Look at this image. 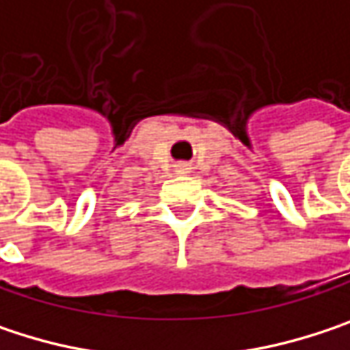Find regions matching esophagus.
<instances>
[{"label":"esophagus","mask_w":350,"mask_h":350,"mask_svg":"<svg viewBox=\"0 0 350 350\" xmlns=\"http://www.w3.org/2000/svg\"><path fill=\"white\" fill-rule=\"evenodd\" d=\"M174 172L178 176H186L192 172V166L190 164H186V162H178V164H174Z\"/></svg>","instance_id":"obj_1"}]
</instances>
